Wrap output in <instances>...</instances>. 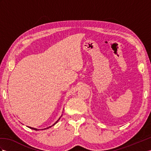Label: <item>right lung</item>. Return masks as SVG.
Returning <instances> with one entry per match:
<instances>
[{
  "label": "right lung",
  "instance_id": "obj_1",
  "mask_svg": "<svg viewBox=\"0 0 151 151\" xmlns=\"http://www.w3.org/2000/svg\"><path fill=\"white\" fill-rule=\"evenodd\" d=\"M62 115H61V116H60V117L59 118V119H58L57 120V121L55 122V123H54L53 124V125H52V126H49V127H46V128H45V129H41V130H43V129H48V128H50V127H52V126H53L54 125H55V124L57 123V122H58V121H59V120H60V117H62ZM29 128H30V129H34V130H36V131H38V130H40V129H36V128H34V127H29Z\"/></svg>",
  "mask_w": 151,
  "mask_h": 151
}]
</instances>
